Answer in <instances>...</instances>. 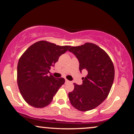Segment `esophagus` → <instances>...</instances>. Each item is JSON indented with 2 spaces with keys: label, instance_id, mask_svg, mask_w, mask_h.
I'll return each instance as SVG.
<instances>
[{
  "label": "esophagus",
  "instance_id": "esophagus-1",
  "mask_svg": "<svg viewBox=\"0 0 134 134\" xmlns=\"http://www.w3.org/2000/svg\"><path fill=\"white\" fill-rule=\"evenodd\" d=\"M65 83H70V81L69 80H68L67 79H65Z\"/></svg>",
  "mask_w": 134,
  "mask_h": 134
}]
</instances>
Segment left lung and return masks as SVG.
Here are the masks:
<instances>
[{
    "mask_svg": "<svg viewBox=\"0 0 134 134\" xmlns=\"http://www.w3.org/2000/svg\"><path fill=\"white\" fill-rule=\"evenodd\" d=\"M69 51L78 59L80 71H87L82 85L74 83L73 91L69 93L70 103L80 111L93 109L109 93L115 77L113 63L103 49L93 43L71 47Z\"/></svg>",
    "mask_w": 134,
    "mask_h": 134,
    "instance_id": "left-lung-1",
    "label": "left lung"
}]
</instances>
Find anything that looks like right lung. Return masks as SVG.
Returning <instances> with one entry per match:
<instances>
[{
  "label": "right lung",
  "mask_w": 134,
  "mask_h": 134,
  "mask_svg": "<svg viewBox=\"0 0 134 134\" xmlns=\"http://www.w3.org/2000/svg\"><path fill=\"white\" fill-rule=\"evenodd\" d=\"M70 48L40 41L31 45L22 54L18 64L17 82L20 93L29 105L41 108L53 100L65 80L47 74L60 56Z\"/></svg>",
  "instance_id": "add662e5"
}]
</instances>
